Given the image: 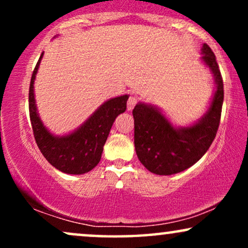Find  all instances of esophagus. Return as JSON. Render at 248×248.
Masks as SVG:
<instances>
[{
  "label": "esophagus",
  "instance_id": "esophagus-1",
  "mask_svg": "<svg viewBox=\"0 0 248 248\" xmlns=\"http://www.w3.org/2000/svg\"><path fill=\"white\" fill-rule=\"evenodd\" d=\"M136 102H138V99H136L135 96H129V99H128L127 101V109L132 110L133 108L135 107Z\"/></svg>",
  "mask_w": 248,
  "mask_h": 248
}]
</instances>
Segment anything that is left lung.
I'll use <instances>...</instances> for the list:
<instances>
[{
  "instance_id": "left-lung-1",
  "label": "left lung",
  "mask_w": 248,
  "mask_h": 248,
  "mask_svg": "<svg viewBox=\"0 0 248 248\" xmlns=\"http://www.w3.org/2000/svg\"><path fill=\"white\" fill-rule=\"evenodd\" d=\"M202 61L211 70L216 91L209 109L191 126L175 127L158 107L139 102L133 109L134 144L139 160L150 172L173 175L201 160L217 134L224 101V84L215 53L207 44Z\"/></svg>"
}]
</instances>
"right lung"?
I'll use <instances>...</instances> for the list:
<instances>
[{
    "label": "right lung",
    "instance_id": "right-lung-1",
    "mask_svg": "<svg viewBox=\"0 0 248 248\" xmlns=\"http://www.w3.org/2000/svg\"><path fill=\"white\" fill-rule=\"evenodd\" d=\"M42 58L43 53L33 70L29 88L30 121L36 143L43 156L56 169L71 175H82L91 171L100 162L110 128L116 116L126 110L129 95L116 96L105 101L72 133L62 136L53 135L39 118L33 92V84Z\"/></svg>",
    "mask_w": 248,
    "mask_h": 248
}]
</instances>
